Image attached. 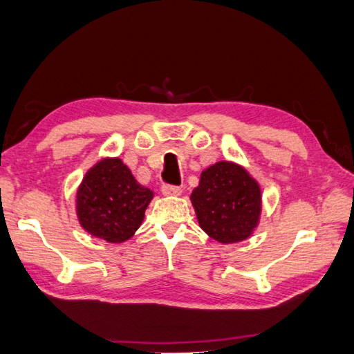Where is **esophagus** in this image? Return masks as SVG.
<instances>
[{
    "instance_id": "34e87169",
    "label": "esophagus",
    "mask_w": 354,
    "mask_h": 354,
    "mask_svg": "<svg viewBox=\"0 0 354 354\" xmlns=\"http://www.w3.org/2000/svg\"><path fill=\"white\" fill-rule=\"evenodd\" d=\"M160 192H162L164 196H179L183 194V189L178 187V185L164 184L162 189H160Z\"/></svg>"
}]
</instances>
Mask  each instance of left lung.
Listing matches in <instances>:
<instances>
[{"label": "left lung", "mask_w": 354, "mask_h": 354, "mask_svg": "<svg viewBox=\"0 0 354 354\" xmlns=\"http://www.w3.org/2000/svg\"><path fill=\"white\" fill-rule=\"evenodd\" d=\"M190 201L199 227L218 243L246 240L259 226L260 185L244 167L230 160H220L201 173Z\"/></svg>", "instance_id": "1"}]
</instances>
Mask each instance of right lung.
<instances>
[{"label": "right lung", "mask_w": 354, "mask_h": 354, "mask_svg": "<svg viewBox=\"0 0 354 354\" xmlns=\"http://www.w3.org/2000/svg\"><path fill=\"white\" fill-rule=\"evenodd\" d=\"M153 192L140 185L119 158H104L86 171L77 189L80 226L108 243L130 240L144 221Z\"/></svg>", "instance_id": "1"}]
</instances>
